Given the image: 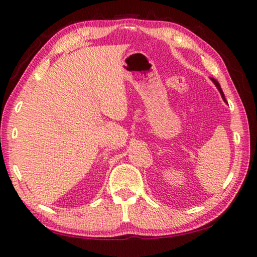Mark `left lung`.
<instances>
[{"label": "left lung", "instance_id": "left-lung-1", "mask_svg": "<svg viewBox=\"0 0 257 257\" xmlns=\"http://www.w3.org/2000/svg\"><path fill=\"white\" fill-rule=\"evenodd\" d=\"M212 81L213 82H214V85L216 86V88L217 89H219V92H220V94H221V96H222V98H223V101L225 102V103H228L227 102V99H225V97H224V94H223V92H222V89H221V86H220V84H219V82H217L215 79H213V78H212Z\"/></svg>", "mask_w": 257, "mask_h": 257}]
</instances>
